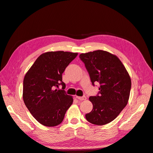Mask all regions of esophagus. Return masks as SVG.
I'll return each mask as SVG.
<instances>
[{"mask_svg":"<svg viewBox=\"0 0 153 153\" xmlns=\"http://www.w3.org/2000/svg\"><path fill=\"white\" fill-rule=\"evenodd\" d=\"M76 98H78L80 100H85L86 99V97L85 96H76Z\"/></svg>","mask_w":153,"mask_h":153,"instance_id":"esophagus-1","label":"esophagus"}]
</instances>
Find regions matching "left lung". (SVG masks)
<instances>
[{"instance_id":"obj_1","label":"left lung","mask_w":153,"mask_h":153,"mask_svg":"<svg viewBox=\"0 0 153 153\" xmlns=\"http://www.w3.org/2000/svg\"><path fill=\"white\" fill-rule=\"evenodd\" d=\"M79 57L85 63L92 85L100 84L97 95L89 98L93 109L86 114V119L98 126L110 123L128 102L131 87L129 74L120 59L107 51L88 52Z\"/></svg>"}]
</instances>
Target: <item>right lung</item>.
<instances>
[{
	"mask_svg": "<svg viewBox=\"0 0 153 153\" xmlns=\"http://www.w3.org/2000/svg\"><path fill=\"white\" fill-rule=\"evenodd\" d=\"M78 53L51 51L37 58L24 76L23 100L39 123L48 127L58 126L72 105V96L65 92L62 74ZM63 90H57L59 85Z\"/></svg>",
	"mask_w": 153,
	"mask_h": 153,
	"instance_id": "add662e5",
	"label": "right lung"
}]
</instances>
